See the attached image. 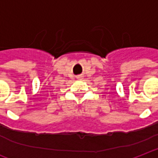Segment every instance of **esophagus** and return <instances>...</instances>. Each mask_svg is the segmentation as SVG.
Wrapping results in <instances>:
<instances>
[{"instance_id": "esophagus-1", "label": "esophagus", "mask_w": 158, "mask_h": 158, "mask_svg": "<svg viewBox=\"0 0 158 158\" xmlns=\"http://www.w3.org/2000/svg\"><path fill=\"white\" fill-rule=\"evenodd\" d=\"M82 78H83V77H82V76H79V77H78V79H79V80H81Z\"/></svg>"}]
</instances>
